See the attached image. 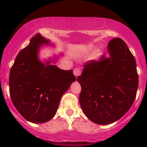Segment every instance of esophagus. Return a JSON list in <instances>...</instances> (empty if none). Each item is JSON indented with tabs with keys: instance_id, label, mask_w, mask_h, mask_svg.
<instances>
[{
	"instance_id": "34e87169",
	"label": "esophagus",
	"mask_w": 147,
	"mask_h": 147,
	"mask_svg": "<svg viewBox=\"0 0 147 147\" xmlns=\"http://www.w3.org/2000/svg\"><path fill=\"white\" fill-rule=\"evenodd\" d=\"M80 74H81V69H80V67H76V68L74 70V74L76 76H80Z\"/></svg>"
}]
</instances>
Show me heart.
<instances>
[{"label": "heart", "instance_id": "b5f03b06", "mask_svg": "<svg viewBox=\"0 0 147 147\" xmlns=\"http://www.w3.org/2000/svg\"><path fill=\"white\" fill-rule=\"evenodd\" d=\"M92 49L91 47H89V48H88V49Z\"/></svg>", "mask_w": 147, "mask_h": 147}]
</instances>
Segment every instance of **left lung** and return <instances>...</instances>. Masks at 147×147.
Returning <instances> with one entry per match:
<instances>
[{
  "label": "left lung",
  "instance_id": "8db88e82",
  "mask_svg": "<svg viewBox=\"0 0 147 147\" xmlns=\"http://www.w3.org/2000/svg\"><path fill=\"white\" fill-rule=\"evenodd\" d=\"M110 57L90 60L77 81L80 103L88 119L98 124L116 121L129 110L138 87L134 56L124 40L114 38L107 45Z\"/></svg>",
  "mask_w": 147,
  "mask_h": 147
}]
</instances>
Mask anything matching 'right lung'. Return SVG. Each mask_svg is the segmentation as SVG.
I'll return each instance as SVG.
<instances>
[{
	"label": "right lung",
	"instance_id": "right-lung-1",
	"mask_svg": "<svg viewBox=\"0 0 147 147\" xmlns=\"http://www.w3.org/2000/svg\"><path fill=\"white\" fill-rule=\"evenodd\" d=\"M48 40L37 34L17 56L9 74L11 102L20 115L32 123H45L55 115L61 97L76 81L72 70L65 71L51 61L38 58L39 49Z\"/></svg>",
	"mask_w": 147,
	"mask_h": 147
}]
</instances>
